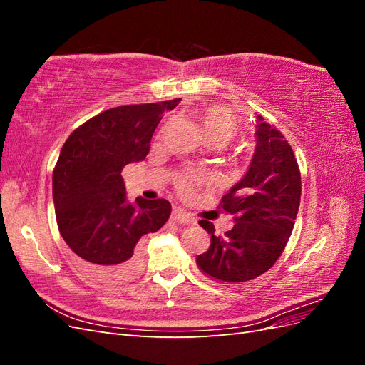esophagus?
Wrapping results in <instances>:
<instances>
[{
	"label": "esophagus",
	"mask_w": 365,
	"mask_h": 365,
	"mask_svg": "<svg viewBox=\"0 0 365 365\" xmlns=\"http://www.w3.org/2000/svg\"><path fill=\"white\" fill-rule=\"evenodd\" d=\"M173 217L176 222H180L182 225H195L197 220L193 215H190L189 212H185L182 208H175L173 210Z\"/></svg>",
	"instance_id": "1"
}]
</instances>
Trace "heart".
<instances>
[{"instance_id":"heart-1","label":"heart","mask_w":365,"mask_h":365,"mask_svg":"<svg viewBox=\"0 0 365 365\" xmlns=\"http://www.w3.org/2000/svg\"><path fill=\"white\" fill-rule=\"evenodd\" d=\"M200 120L208 143H215V145H219L220 148L228 145L239 132L236 117L224 106L215 105L205 108L200 115ZM181 190L184 193H189L190 182L184 181L181 184Z\"/></svg>"}]
</instances>
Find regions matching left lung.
Masks as SVG:
<instances>
[{
	"label": "left lung",
	"mask_w": 365,
	"mask_h": 365,
	"mask_svg": "<svg viewBox=\"0 0 365 365\" xmlns=\"http://www.w3.org/2000/svg\"><path fill=\"white\" fill-rule=\"evenodd\" d=\"M254 137L245 175L220 201L233 216V228L216 236L212 222L200 220L212 244L196 264L217 283H242L267 272L288 244L300 207L302 176L291 145L259 114Z\"/></svg>",
	"instance_id": "1"
}]
</instances>
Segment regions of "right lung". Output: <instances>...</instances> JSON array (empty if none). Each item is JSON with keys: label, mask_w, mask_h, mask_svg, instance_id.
<instances>
[{"label": "right lung", "mask_w": 365, "mask_h": 365, "mask_svg": "<svg viewBox=\"0 0 365 365\" xmlns=\"http://www.w3.org/2000/svg\"><path fill=\"white\" fill-rule=\"evenodd\" d=\"M181 98L108 109L77 128L63 143L53 172L58 227L81 269L120 283L145 267V236L170 216L165 200L130 202L121 170L146 158L165 111Z\"/></svg>", "instance_id": "obj_1"}]
</instances>
